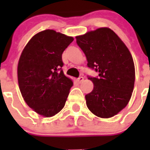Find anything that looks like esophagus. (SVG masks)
Wrapping results in <instances>:
<instances>
[{"label": "esophagus", "instance_id": "esophagus-1", "mask_svg": "<svg viewBox=\"0 0 150 150\" xmlns=\"http://www.w3.org/2000/svg\"><path fill=\"white\" fill-rule=\"evenodd\" d=\"M83 79L84 78H83V77H79V78L77 79V81H78V83H82L83 81Z\"/></svg>", "mask_w": 150, "mask_h": 150}]
</instances>
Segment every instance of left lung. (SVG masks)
<instances>
[{"instance_id":"left-lung-1","label":"left lung","mask_w":150,"mask_h":150,"mask_svg":"<svg viewBox=\"0 0 150 150\" xmlns=\"http://www.w3.org/2000/svg\"><path fill=\"white\" fill-rule=\"evenodd\" d=\"M76 43L87 59V65L99 73L88 76L93 89L86 95V105L98 117L108 118L129 102L135 81L134 60L126 46L112 30L99 28L77 36Z\"/></svg>"}]
</instances>
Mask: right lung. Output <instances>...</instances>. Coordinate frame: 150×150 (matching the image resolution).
Masks as SVG:
<instances>
[{"label": "right lung", "instance_id": "obj_1", "mask_svg": "<svg viewBox=\"0 0 150 150\" xmlns=\"http://www.w3.org/2000/svg\"><path fill=\"white\" fill-rule=\"evenodd\" d=\"M53 30L35 35L22 51L18 83L27 104L39 115L51 117L64 107L73 83L64 75L62 55L73 41Z\"/></svg>", "mask_w": 150, "mask_h": 150}]
</instances>
